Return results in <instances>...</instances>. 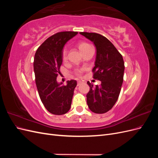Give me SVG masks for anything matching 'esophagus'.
<instances>
[{"label": "esophagus", "mask_w": 158, "mask_h": 158, "mask_svg": "<svg viewBox=\"0 0 158 158\" xmlns=\"http://www.w3.org/2000/svg\"><path fill=\"white\" fill-rule=\"evenodd\" d=\"M81 84H82V81L78 80V82H77V85H78H78H80Z\"/></svg>", "instance_id": "1"}]
</instances>
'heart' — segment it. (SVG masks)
<instances>
[{
  "label": "heart",
  "instance_id": "1",
  "mask_svg": "<svg viewBox=\"0 0 158 158\" xmlns=\"http://www.w3.org/2000/svg\"><path fill=\"white\" fill-rule=\"evenodd\" d=\"M90 47H92L90 45L86 44V43H84V42L80 43V44H78V48L80 50V51L82 52V53L84 51H85L89 48H90ZM62 59H63V60H64V61L66 60V59H67V49H66V48H64L63 50V52H62ZM82 73V71L81 70H78L75 72L76 75L78 76H81Z\"/></svg>",
  "mask_w": 158,
  "mask_h": 158
}]
</instances>
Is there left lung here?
Wrapping results in <instances>:
<instances>
[{"label": "left lung", "instance_id": "8db88e82", "mask_svg": "<svg viewBox=\"0 0 158 158\" xmlns=\"http://www.w3.org/2000/svg\"><path fill=\"white\" fill-rule=\"evenodd\" d=\"M90 40L96 48L93 78L101 81V84L93 87L89 81V91L87 94V104L95 113L109 111L117 102L123 82L125 63L115 47L106 37L96 33L80 32Z\"/></svg>", "mask_w": 158, "mask_h": 158}]
</instances>
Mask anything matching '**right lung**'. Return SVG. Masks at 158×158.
Listing matches in <instances>:
<instances>
[{
	"label": "right lung",
	"instance_id": "obj_1",
	"mask_svg": "<svg viewBox=\"0 0 158 158\" xmlns=\"http://www.w3.org/2000/svg\"><path fill=\"white\" fill-rule=\"evenodd\" d=\"M77 34L76 31L56 33L43 43L35 54L33 70L37 89L44 106L53 114H64L70 109L77 82L68 80L63 85L57 82L56 77L63 63L64 46Z\"/></svg>",
	"mask_w": 158,
	"mask_h": 158
}]
</instances>
